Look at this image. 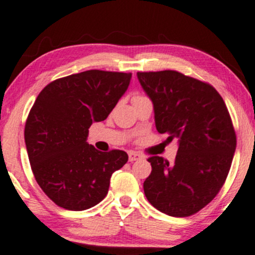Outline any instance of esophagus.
Returning a JSON list of instances; mask_svg holds the SVG:
<instances>
[{
    "mask_svg": "<svg viewBox=\"0 0 255 255\" xmlns=\"http://www.w3.org/2000/svg\"><path fill=\"white\" fill-rule=\"evenodd\" d=\"M128 159H129V162H135V160L141 159V156L139 153H136V152H129L128 153Z\"/></svg>",
    "mask_w": 255,
    "mask_h": 255,
    "instance_id": "esophagus-1",
    "label": "esophagus"
}]
</instances>
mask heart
<instances>
[{
  "mask_svg": "<svg viewBox=\"0 0 255 255\" xmlns=\"http://www.w3.org/2000/svg\"><path fill=\"white\" fill-rule=\"evenodd\" d=\"M136 98H141V97H140V96H136V97H134V99H136Z\"/></svg>",
  "mask_w": 255,
  "mask_h": 255,
  "instance_id": "b5f03b06",
  "label": "heart"
}]
</instances>
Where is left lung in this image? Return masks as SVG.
<instances>
[{"instance_id": "obj_1", "label": "left lung", "mask_w": 255, "mask_h": 255, "mask_svg": "<svg viewBox=\"0 0 255 255\" xmlns=\"http://www.w3.org/2000/svg\"><path fill=\"white\" fill-rule=\"evenodd\" d=\"M153 103L154 122L168 141L176 137L175 162L148 158L152 171L144 192L153 207L172 217L200 211L223 187L236 148V135L223 98L211 85L176 71L139 72Z\"/></svg>"}]
</instances>
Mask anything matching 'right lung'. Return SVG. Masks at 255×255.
<instances>
[{"instance_id":"right-lung-1","label":"right lung","mask_w":255,"mask_h":255,"mask_svg":"<svg viewBox=\"0 0 255 255\" xmlns=\"http://www.w3.org/2000/svg\"><path fill=\"white\" fill-rule=\"evenodd\" d=\"M130 73L92 69L42 90L25 125L34 178L60 207L83 211L108 194L110 177L128 160L125 151L101 152L87 142L93 122L104 121L129 86Z\"/></svg>"}]
</instances>
